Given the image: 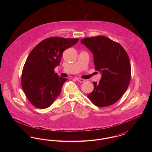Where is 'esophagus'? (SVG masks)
Masks as SVG:
<instances>
[{
  "instance_id": "obj_1",
  "label": "esophagus",
  "mask_w": 152,
  "mask_h": 152,
  "mask_svg": "<svg viewBox=\"0 0 152 152\" xmlns=\"http://www.w3.org/2000/svg\"><path fill=\"white\" fill-rule=\"evenodd\" d=\"M76 80L77 81H79V82H84V81H86L85 80L83 79H80V78H76Z\"/></svg>"
}]
</instances>
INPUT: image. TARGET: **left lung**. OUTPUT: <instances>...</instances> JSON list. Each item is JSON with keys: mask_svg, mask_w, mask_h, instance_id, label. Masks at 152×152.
Wrapping results in <instances>:
<instances>
[{"mask_svg": "<svg viewBox=\"0 0 152 152\" xmlns=\"http://www.w3.org/2000/svg\"><path fill=\"white\" fill-rule=\"evenodd\" d=\"M81 43L92 52L95 69L102 75L99 83L93 82L94 89L88 98L97 107L115 104L130 83L131 68L126 52L120 44L104 36L86 37Z\"/></svg>", "mask_w": 152, "mask_h": 152, "instance_id": "1", "label": "left lung"}]
</instances>
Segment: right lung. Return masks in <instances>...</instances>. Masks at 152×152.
Wrapping results in <instances>:
<instances>
[{
	"label": "right lung",
	"instance_id": "right-lung-1",
	"mask_svg": "<svg viewBox=\"0 0 152 152\" xmlns=\"http://www.w3.org/2000/svg\"><path fill=\"white\" fill-rule=\"evenodd\" d=\"M79 42L78 39L52 37L38 44L24 65L22 89L36 108L50 107L60 95L67 79L58 77L54 69L60 64L63 51Z\"/></svg>",
	"mask_w": 152,
	"mask_h": 152
}]
</instances>
